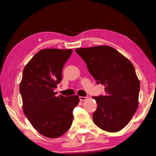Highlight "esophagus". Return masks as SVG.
Returning a JSON list of instances; mask_svg holds the SVG:
<instances>
[{"label":"esophagus","mask_w":156,"mask_h":156,"mask_svg":"<svg viewBox=\"0 0 156 156\" xmlns=\"http://www.w3.org/2000/svg\"><path fill=\"white\" fill-rule=\"evenodd\" d=\"M79 98H80V101H84V100H85L87 98V97H86V96H80V97H79Z\"/></svg>","instance_id":"34e87169"}]
</instances>
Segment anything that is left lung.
Returning <instances> with one entry per match:
<instances>
[{
  "label": "left lung",
  "mask_w": 156,
  "mask_h": 156,
  "mask_svg": "<svg viewBox=\"0 0 156 156\" xmlns=\"http://www.w3.org/2000/svg\"><path fill=\"white\" fill-rule=\"evenodd\" d=\"M76 51L96 83L105 86V96H93L97 102L94 122L104 131H119L130 122L138 106L140 81L133 65L109 46L78 48Z\"/></svg>",
  "instance_id": "obj_1"
}]
</instances>
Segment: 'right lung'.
I'll list each match as a JSON object with an SVG mask.
<instances>
[{
	"label": "right lung",
	"instance_id": "1",
	"mask_svg": "<svg viewBox=\"0 0 156 156\" xmlns=\"http://www.w3.org/2000/svg\"><path fill=\"white\" fill-rule=\"evenodd\" d=\"M72 53V49H42L23 72L19 89L23 112L33 127L47 138H58L69 129L73 109L80 101L78 96H56L54 92Z\"/></svg>",
	"mask_w": 156,
	"mask_h": 156
}]
</instances>
